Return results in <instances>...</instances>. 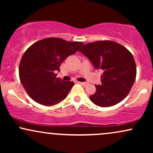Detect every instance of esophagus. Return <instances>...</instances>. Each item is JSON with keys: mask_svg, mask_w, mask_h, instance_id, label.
<instances>
[{"mask_svg": "<svg viewBox=\"0 0 153 153\" xmlns=\"http://www.w3.org/2000/svg\"><path fill=\"white\" fill-rule=\"evenodd\" d=\"M79 84H80L82 86H86V85H88V82H79Z\"/></svg>", "mask_w": 153, "mask_h": 153, "instance_id": "obj_1", "label": "esophagus"}]
</instances>
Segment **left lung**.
Wrapping results in <instances>:
<instances>
[{
    "mask_svg": "<svg viewBox=\"0 0 153 153\" xmlns=\"http://www.w3.org/2000/svg\"><path fill=\"white\" fill-rule=\"evenodd\" d=\"M96 70H103L101 84L91 101L100 107L114 106L130 91L135 81L137 68L134 57L127 48L113 41H97L80 49Z\"/></svg>",
    "mask_w": 153,
    "mask_h": 153,
    "instance_id": "1",
    "label": "left lung"
}]
</instances>
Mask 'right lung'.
<instances>
[{
  "label": "right lung",
  "mask_w": 153,
  "mask_h": 153,
  "mask_svg": "<svg viewBox=\"0 0 153 153\" xmlns=\"http://www.w3.org/2000/svg\"><path fill=\"white\" fill-rule=\"evenodd\" d=\"M82 45L80 42L50 37L36 42L27 49L19 65V78L31 99L44 106H53L65 99L74 82L57 78L55 72Z\"/></svg>",
  "instance_id": "right-lung-1"
}]
</instances>
